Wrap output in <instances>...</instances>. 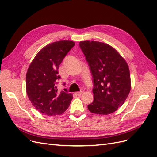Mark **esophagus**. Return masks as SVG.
<instances>
[{"mask_svg": "<svg viewBox=\"0 0 157 157\" xmlns=\"http://www.w3.org/2000/svg\"><path fill=\"white\" fill-rule=\"evenodd\" d=\"M83 93V90H82V91H78V92H76L75 94L77 95H82Z\"/></svg>", "mask_w": 157, "mask_h": 157, "instance_id": "34e87169", "label": "esophagus"}]
</instances>
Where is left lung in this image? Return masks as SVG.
<instances>
[{
	"label": "left lung",
	"mask_w": 157,
	"mask_h": 157,
	"mask_svg": "<svg viewBox=\"0 0 157 157\" xmlns=\"http://www.w3.org/2000/svg\"><path fill=\"white\" fill-rule=\"evenodd\" d=\"M79 45L93 78L94 101L87 105L88 109L99 115L113 113L124 103L131 90L127 62L109 44L82 41Z\"/></svg>",
	"instance_id": "left-lung-1"
}]
</instances>
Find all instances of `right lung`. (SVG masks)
Here are the masks:
<instances>
[{
	"mask_svg": "<svg viewBox=\"0 0 157 157\" xmlns=\"http://www.w3.org/2000/svg\"><path fill=\"white\" fill-rule=\"evenodd\" d=\"M74 45L75 43L70 40L48 44L35 56L28 69L26 77L28 97L36 109L44 115L62 114L73 99L67 89L59 92L56 85L60 79L59 66Z\"/></svg>",
	"mask_w": 157,
	"mask_h": 157,
	"instance_id": "right-lung-1",
	"label": "right lung"
}]
</instances>
